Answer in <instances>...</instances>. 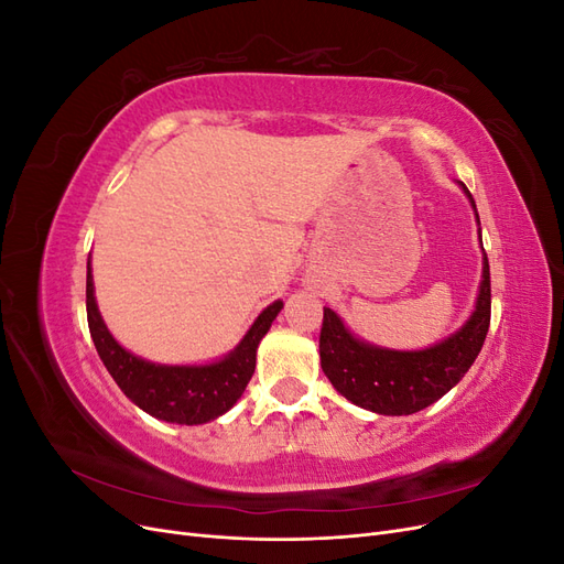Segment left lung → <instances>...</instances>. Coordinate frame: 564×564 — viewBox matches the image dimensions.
<instances>
[{"mask_svg": "<svg viewBox=\"0 0 564 564\" xmlns=\"http://www.w3.org/2000/svg\"><path fill=\"white\" fill-rule=\"evenodd\" d=\"M464 191L473 202L466 185ZM489 319L491 282L485 253L480 296H477L473 317L464 329L429 350L398 352L367 346L348 334L332 308H324L319 329L322 371L340 395L357 406L388 416L414 414L437 402L464 379L482 350Z\"/></svg>", "mask_w": 564, "mask_h": 564, "instance_id": "obj_1", "label": "left lung"}]
</instances>
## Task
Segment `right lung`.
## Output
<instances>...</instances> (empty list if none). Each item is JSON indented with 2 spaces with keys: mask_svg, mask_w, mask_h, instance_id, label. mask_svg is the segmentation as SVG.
I'll list each match as a JSON object with an SVG mask.
<instances>
[{
  "mask_svg": "<svg viewBox=\"0 0 564 564\" xmlns=\"http://www.w3.org/2000/svg\"><path fill=\"white\" fill-rule=\"evenodd\" d=\"M280 311L282 301L268 305L242 338V344L226 360L207 367L152 365L127 352L110 336L96 308L91 268H87V319L100 360L133 404H139L150 416L169 423H207L226 414L242 398L256 369V348Z\"/></svg>",
  "mask_w": 564,
  "mask_h": 564,
  "instance_id": "obj_1",
  "label": "right lung"
}]
</instances>
